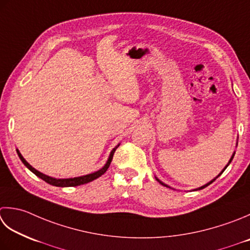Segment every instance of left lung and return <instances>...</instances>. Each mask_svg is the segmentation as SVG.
<instances>
[{
	"label": "left lung",
	"instance_id": "obj_1",
	"mask_svg": "<svg viewBox=\"0 0 250 250\" xmlns=\"http://www.w3.org/2000/svg\"><path fill=\"white\" fill-rule=\"evenodd\" d=\"M233 157H234V154H233V156H232V158H231V159H229V164H228V165H227V167H226V168H224V169H223V171H224V170H226V169H227V168H228V166H229V164H231V161H232V159H233ZM223 171H222V172H221V173H220V174H219V175H218V177H220V175H221V174H222V173H223ZM218 177H217V178H218ZM217 178H216V179H217ZM216 179H213V180H212V181H210V182H209V183H207V184H206V185H204V187H202V188H199V189H202V188H207V187H208V185H210V184H211V183H212V182H213V181H216ZM157 181H158V182H159V183H160V184H163V185H164V187H167V188H169V187H168V185H166V184H164V183H163V182H161V181H159V180H158V179H157Z\"/></svg>",
	"mask_w": 250,
	"mask_h": 250
}]
</instances>
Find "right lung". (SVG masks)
Here are the masks:
<instances>
[{"label": "right lung", "instance_id": "1", "mask_svg": "<svg viewBox=\"0 0 250 250\" xmlns=\"http://www.w3.org/2000/svg\"><path fill=\"white\" fill-rule=\"evenodd\" d=\"M118 146H119V145H118ZM118 146H116V147H115L114 149H112V151L110 153L109 158H108V160H107L106 165H105L104 167H103L101 170L96 171V172H94V173H91V174H87V175H83V177L72 178V179H54V178H51V177H47V175L43 174V173H41V172H39L38 170L32 168L31 166L29 165L26 160H24V158L22 157L21 154L19 153L18 149H17V154H18V156H19V158H21V160L22 161V164H23L24 166H26V167H27L29 170L32 171V172H33L34 174H36L37 177L42 179L43 181H45V182L48 183V184L54 185V187L67 188V187H78V185L89 183V182H91V181L95 180V179H97V178H100L101 175L104 174V173L106 172V171H107V169L109 168L110 163H111V160H112V157H114V154H115L116 149L118 148Z\"/></svg>", "mask_w": 250, "mask_h": 250}]
</instances>
